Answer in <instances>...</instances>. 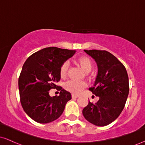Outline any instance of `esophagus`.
Instances as JSON below:
<instances>
[{"mask_svg":"<svg viewBox=\"0 0 145 145\" xmlns=\"http://www.w3.org/2000/svg\"><path fill=\"white\" fill-rule=\"evenodd\" d=\"M71 97H72V98H77V97H78V95L72 94V95H71Z\"/></svg>","mask_w":145,"mask_h":145,"instance_id":"esophagus-1","label":"esophagus"}]
</instances>
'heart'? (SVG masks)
<instances>
[{"instance_id": "heart-1", "label": "heart", "mask_w": 145, "mask_h": 145, "mask_svg": "<svg viewBox=\"0 0 145 145\" xmlns=\"http://www.w3.org/2000/svg\"><path fill=\"white\" fill-rule=\"evenodd\" d=\"M78 64L80 65L81 68L85 72L88 73L92 69V63L89 58L86 56H82L79 58L78 60ZM69 61H65L61 65L60 68V75L61 77H65L67 74V71L69 69ZM65 89L69 92L74 94H78L82 91L86 86V83L82 81H75V80H68L65 83Z\"/></svg>"}]
</instances>
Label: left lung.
Masks as SVG:
<instances>
[{
    "instance_id": "1",
    "label": "left lung",
    "mask_w": 145,
    "mask_h": 145,
    "mask_svg": "<svg viewBox=\"0 0 145 145\" xmlns=\"http://www.w3.org/2000/svg\"><path fill=\"white\" fill-rule=\"evenodd\" d=\"M95 60L97 74L89 90L99 97L97 102H89L82 110L84 118L97 126L113 122L124 108L129 94V78L125 67L113 54L105 50H84Z\"/></svg>"
}]
</instances>
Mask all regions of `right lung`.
<instances>
[{"label":"right lung","instance_id":"obj_1","mask_svg":"<svg viewBox=\"0 0 145 145\" xmlns=\"http://www.w3.org/2000/svg\"><path fill=\"white\" fill-rule=\"evenodd\" d=\"M76 52L46 48L36 52L25 61L18 80V87L22 106L33 120L48 123L63 114L71 95L55 84L61 79V65L72 57ZM55 88L60 91L59 95L51 97L49 91Z\"/></svg>","mask_w":145,"mask_h":145}]
</instances>
